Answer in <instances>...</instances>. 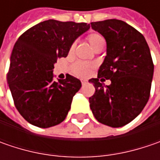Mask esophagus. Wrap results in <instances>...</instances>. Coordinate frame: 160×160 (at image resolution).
<instances>
[{"label": "esophagus", "mask_w": 160, "mask_h": 160, "mask_svg": "<svg viewBox=\"0 0 160 160\" xmlns=\"http://www.w3.org/2000/svg\"><path fill=\"white\" fill-rule=\"evenodd\" d=\"M81 82H82V84H83V85H84V84H86V83H88V81H87L86 79H82Z\"/></svg>", "instance_id": "1"}]
</instances>
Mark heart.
<instances>
[{
  "label": "heart",
  "mask_w": 160,
  "mask_h": 160,
  "mask_svg": "<svg viewBox=\"0 0 160 160\" xmlns=\"http://www.w3.org/2000/svg\"><path fill=\"white\" fill-rule=\"evenodd\" d=\"M86 40L88 41L90 45L92 47V49L96 51L97 49L103 47L104 45V40L102 38V36L98 33H91L86 36ZM75 48V42H73L70 45L69 51L72 52ZM93 68V65L87 62H83V61H77L75 64L73 65L72 69L73 73L80 77H87L91 73L92 69Z\"/></svg>",
  "instance_id": "1"
}]
</instances>
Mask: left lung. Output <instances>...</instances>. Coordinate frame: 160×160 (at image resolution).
<instances>
[{"instance_id":"1","label":"left lung","mask_w":160,"mask_h":160,"mask_svg":"<svg viewBox=\"0 0 160 160\" xmlns=\"http://www.w3.org/2000/svg\"><path fill=\"white\" fill-rule=\"evenodd\" d=\"M91 27L103 35L107 56L89 82L95 88L90 97V108L103 125L121 127L133 120L145 107L151 95L154 65L144 36L126 22L107 19L92 22ZM110 79L105 86L100 81Z\"/></svg>"}]
</instances>
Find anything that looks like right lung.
Listing matches in <instances>:
<instances>
[{
	"mask_svg": "<svg viewBox=\"0 0 160 160\" xmlns=\"http://www.w3.org/2000/svg\"><path fill=\"white\" fill-rule=\"evenodd\" d=\"M89 28L87 23L49 19L28 29L16 42L7 80L16 108L28 123L47 128L66 118L82 84L70 75L53 81L54 64L68 56L74 41Z\"/></svg>",
	"mask_w": 160,
	"mask_h": 160,
	"instance_id": "add662e5",
	"label": "right lung"
}]
</instances>
